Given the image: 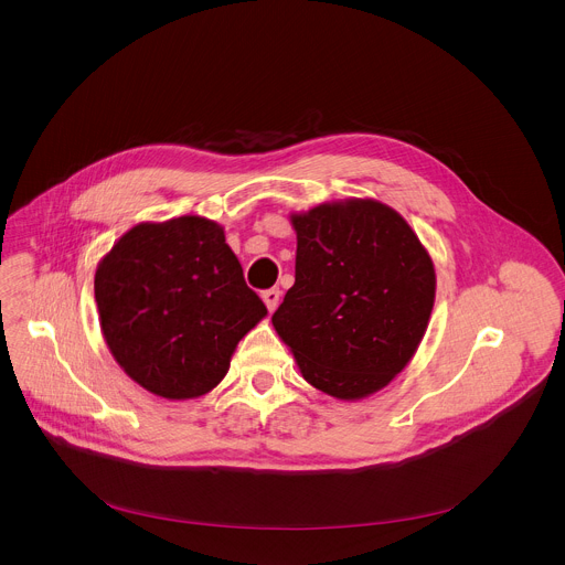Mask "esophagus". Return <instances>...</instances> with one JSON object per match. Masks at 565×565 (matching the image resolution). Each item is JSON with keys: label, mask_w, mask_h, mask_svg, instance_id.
<instances>
[{"label": "esophagus", "mask_w": 565, "mask_h": 565, "mask_svg": "<svg viewBox=\"0 0 565 565\" xmlns=\"http://www.w3.org/2000/svg\"><path fill=\"white\" fill-rule=\"evenodd\" d=\"M279 297H281V290H279V288L264 290V295H262V299H264V303L268 306V310H270V312H275V308L279 306Z\"/></svg>", "instance_id": "obj_1"}]
</instances>
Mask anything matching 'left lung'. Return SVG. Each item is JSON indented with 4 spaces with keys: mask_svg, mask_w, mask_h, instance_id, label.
Segmentation results:
<instances>
[{
    "mask_svg": "<svg viewBox=\"0 0 565 565\" xmlns=\"http://www.w3.org/2000/svg\"><path fill=\"white\" fill-rule=\"evenodd\" d=\"M295 286L273 315L308 384L338 399L384 388L416 355L436 299L418 234L375 199L292 212Z\"/></svg>",
    "mask_w": 565,
    "mask_h": 565,
    "instance_id": "obj_1",
    "label": "left lung"
}]
</instances>
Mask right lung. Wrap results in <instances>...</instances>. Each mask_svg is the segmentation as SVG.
Segmentation results:
<instances>
[{
	"label": "right lung",
	"instance_id": "1",
	"mask_svg": "<svg viewBox=\"0 0 565 565\" xmlns=\"http://www.w3.org/2000/svg\"><path fill=\"white\" fill-rule=\"evenodd\" d=\"M94 290L114 360L166 399L210 393L241 338L268 315L223 225L196 214L127 230L100 259Z\"/></svg>",
	"mask_w": 565,
	"mask_h": 565
}]
</instances>
